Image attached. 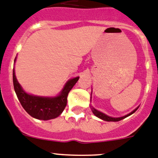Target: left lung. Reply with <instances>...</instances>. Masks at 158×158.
<instances>
[{
	"label": "left lung",
	"instance_id": "left-lung-1",
	"mask_svg": "<svg viewBox=\"0 0 158 158\" xmlns=\"http://www.w3.org/2000/svg\"><path fill=\"white\" fill-rule=\"evenodd\" d=\"M138 109H139V107L136 108V109H135L134 111H132L131 113H129V114H127V115H126V116H122V117H118V118H114V117H111V116H107V115L104 114V113H101V112H99V111H98V110H97V109H94V108H91L92 112H93V113L96 116H98V117L100 118V119H102V120H106V121H113V122H115V121H120V120H123V119H124V118L127 117V116H130V115L133 114V113H134L135 112V111L137 110Z\"/></svg>",
	"mask_w": 158,
	"mask_h": 158
}]
</instances>
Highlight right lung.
Here are the masks:
<instances>
[{"mask_svg": "<svg viewBox=\"0 0 158 158\" xmlns=\"http://www.w3.org/2000/svg\"><path fill=\"white\" fill-rule=\"evenodd\" d=\"M12 75L14 89L23 108L32 117L43 120L54 119L61 114L67 106V98L69 93L79 79L76 77L70 79L59 96L56 98H43L28 94L23 91L15 78L14 69Z\"/></svg>", "mask_w": 158, "mask_h": 158, "instance_id": "add662e5", "label": "right lung"}]
</instances>
